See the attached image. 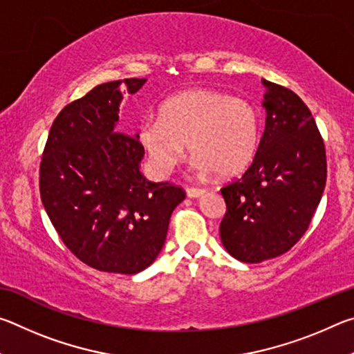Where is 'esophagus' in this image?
Segmentation results:
<instances>
[{
	"label": "esophagus",
	"instance_id": "34e87169",
	"mask_svg": "<svg viewBox=\"0 0 354 354\" xmlns=\"http://www.w3.org/2000/svg\"><path fill=\"white\" fill-rule=\"evenodd\" d=\"M185 192H187V196H190V198H198V196H201L203 194H205V189L187 187V189H185Z\"/></svg>",
	"mask_w": 354,
	"mask_h": 354
}]
</instances>
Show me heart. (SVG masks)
Instances as JSON below:
<instances>
[{"mask_svg":"<svg viewBox=\"0 0 354 354\" xmlns=\"http://www.w3.org/2000/svg\"><path fill=\"white\" fill-rule=\"evenodd\" d=\"M259 137L256 107L214 88L173 95L160 104L159 117H148L139 127L140 145L159 173L181 162L187 143L196 171L236 175L253 160Z\"/></svg>","mask_w":354,"mask_h":354,"instance_id":"heart-1","label":"heart"}]
</instances>
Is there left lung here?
<instances>
[{"label":"left lung","instance_id":"left-lung-1","mask_svg":"<svg viewBox=\"0 0 354 354\" xmlns=\"http://www.w3.org/2000/svg\"><path fill=\"white\" fill-rule=\"evenodd\" d=\"M262 84L267 118L254 159L220 190L221 242L247 263L289 251L309 227L326 184L325 143L309 107L289 88Z\"/></svg>","mask_w":354,"mask_h":354}]
</instances>
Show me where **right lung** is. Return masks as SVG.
Returning a JSON list of instances; mask_svg holds the SVG:
<instances>
[{"instance_id": "right-lung-1", "label": "right lung", "mask_w": 354, "mask_h": 354, "mask_svg": "<svg viewBox=\"0 0 354 354\" xmlns=\"http://www.w3.org/2000/svg\"><path fill=\"white\" fill-rule=\"evenodd\" d=\"M147 80L93 87L59 112L40 162V198L59 237L100 272L134 274L164 247L183 187L140 173L139 134L117 131L120 86L136 93Z\"/></svg>"}]
</instances>
